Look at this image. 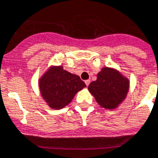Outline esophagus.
Instances as JSON below:
<instances>
[{
	"instance_id": "obj_1",
	"label": "esophagus",
	"mask_w": 158,
	"mask_h": 158,
	"mask_svg": "<svg viewBox=\"0 0 158 158\" xmlns=\"http://www.w3.org/2000/svg\"><path fill=\"white\" fill-rule=\"evenodd\" d=\"M90 83H91V80H90V79H87V80H85V83L87 86L89 85Z\"/></svg>"
}]
</instances>
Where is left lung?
Here are the masks:
<instances>
[{"instance_id": "left-lung-1", "label": "left lung", "mask_w": 158, "mask_h": 158, "mask_svg": "<svg viewBox=\"0 0 158 158\" xmlns=\"http://www.w3.org/2000/svg\"><path fill=\"white\" fill-rule=\"evenodd\" d=\"M129 83L118 71L104 67L98 73L97 79L91 82L88 90L103 108L113 109L124 99Z\"/></svg>"}]
</instances>
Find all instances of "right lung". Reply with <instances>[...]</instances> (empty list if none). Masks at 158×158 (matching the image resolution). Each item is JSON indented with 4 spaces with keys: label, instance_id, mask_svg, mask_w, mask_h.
Instances as JSON below:
<instances>
[{
    "label": "right lung",
    "instance_id": "obj_1",
    "mask_svg": "<svg viewBox=\"0 0 158 158\" xmlns=\"http://www.w3.org/2000/svg\"><path fill=\"white\" fill-rule=\"evenodd\" d=\"M41 93L50 107L61 109L71 103L75 94L86 87L78 75L64 71L62 67H53L39 82Z\"/></svg>",
    "mask_w": 158,
    "mask_h": 158
}]
</instances>
